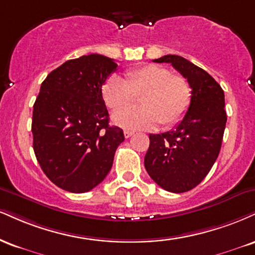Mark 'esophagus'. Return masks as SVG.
<instances>
[{
	"label": "esophagus",
	"mask_w": 255,
	"mask_h": 255,
	"mask_svg": "<svg viewBox=\"0 0 255 255\" xmlns=\"http://www.w3.org/2000/svg\"><path fill=\"white\" fill-rule=\"evenodd\" d=\"M124 134H125V137H126V139H128V137H130L131 135H133L134 131H131V130H125V131H124Z\"/></svg>",
	"instance_id": "esophagus-1"
}]
</instances>
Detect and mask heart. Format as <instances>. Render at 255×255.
Here are the masks:
<instances>
[{
    "label": "heart",
    "instance_id": "heart-1",
    "mask_svg": "<svg viewBox=\"0 0 255 255\" xmlns=\"http://www.w3.org/2000/svg\"><path fill=\"white\" fill-rule=\"evenodd\" d=\"M140 97V110L126 111ZM104 103L112 112L115 125L128 129L172 127L185 115L191 102V88L179 75L166 67L147 64L125 73L124 79L113 76L102 85ZM124 112H122V110Z\"/></svg>",
    "mask_w": 255,
    "mask_h": 255
}]
</instances>
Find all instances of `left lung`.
Listing matches in <instances>:
<instances>
[{
    "instance_id": "1",
    "label": "left lung",
    "mask_w": 255,
    "mask_h": 255,
    "mask_svg": "<svg viewBox=\"0 0 255 255\" xmlns=\"http://www.w3.org/2000/svg\"><path fill=\"white\" fill-rule=\"evenodd\" d=\"M155 63H170L191 88V102L173 129L149 134L145 167L166 191L180 194L197 186L209 173L222 145L227 114L225 93L207 71L180 56L167 54Z\"/></svg>"
}]
</instances>
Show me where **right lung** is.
I'll return each instance as SVG.
<instances>
[{"mask_svg": "<svg viewBox=\"0 0 255 255\" xmlns=\"http://www.w3.org/2000/svg\"><path fill=\"white\" fill-rule=\"evenodd\" d=\"M118 64L102 54L67 60L48 73L33 106L32 133L36 160L60 189L82 194L97 186L125 140L109 125L102 85Z\"/></svg>", "mask_w": 255, "mask_h": 255, "instance_id": "right-lung-1", "label": "right lung"}]
</instances>
